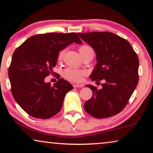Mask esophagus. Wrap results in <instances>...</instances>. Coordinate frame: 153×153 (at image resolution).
Returning <instances> with one entry per match:
<instances>
[{
  "instance_id": "obj_1",
  "label": "esophagus",
  "mask_w": 153,
  "mask_h": 153,
  "mask_svg": "<svg viewBox=\"0 0 153 153\" xmlns=\"http://www.w3.org/2000/svg\"><path fill=\"white\" fill-rule=\"evenodd\" d=\"M73 85L74 87H82L84 86V85L82 84H78V83H75V84H73Z\"/></svg>"
}]
</instances>
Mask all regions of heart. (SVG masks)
I'll return each mask as SVG.
<instances>
[{
	"instance_id": "obj_1",
	"label": "heart",
	"mask_w": 153,
	"mask_h": 153,
	"mask_svg": "<svg viewBox=\"0 0 153 153\" xmlns=\"http://www.w3.org/2000/svg\"><path fill=\"white\" fill-rule=\"evenodd\" d=\"M79 51H80L81 55L85 54L87 52L89 51H93L92 48L88 45H82L79 48ZM63 55H64V52H61L59 54L58 59L62 60L63 58ZM87 72L84 70H77V69H74L72 68H67L64 69L62 72L63 77L66 80L71 82H80L82 80V78L86 75Z\"/></svg>"
}]
</instances>
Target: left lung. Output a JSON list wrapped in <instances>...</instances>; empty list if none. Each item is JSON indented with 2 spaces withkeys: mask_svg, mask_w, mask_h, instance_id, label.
<instances>
[{
  "mask_svg": "<svg viewBox=\"0 0 153 153\" xmlns=\"http://www.w3.org/2000/svg\"><path fill=\"white\" fill-rule=\"evenodd\" d=\"M97 53V64L90 75L92 81L105 82L102 88L87 85L92 97L84 104L96 118H107L123 111L138 82L137 54L127 40L111 32L78 33Z\"/></svg>",
  "mask_w": 153,
  "mask_h": 153,
  "instance_id": "8db88e82",
  "label": "left lung"
}]
</instances>
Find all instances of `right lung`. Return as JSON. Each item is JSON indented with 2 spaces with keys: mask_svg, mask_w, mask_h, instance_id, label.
<instances>
[{
  "mask_svg": "<svg viewBox=\"0 0 153 153\" xmlns=\"http://www.w3.org/2000/svg\"><path fill=\"white\" fill-rule=\"evenodd\" d=\"M73 42L82 44L75 33L38 34L14 52L8 68L12 94L29 115L49 119L61 111L65 95L73 87L59 74L53 86L45 82V78L53 73L59 52Z\"/></svg>",
  "mask_w": 153,
  "mask_h": 153,
  "instance_id": "add662e5",
  "label": "right lung"
}]
</instances>
